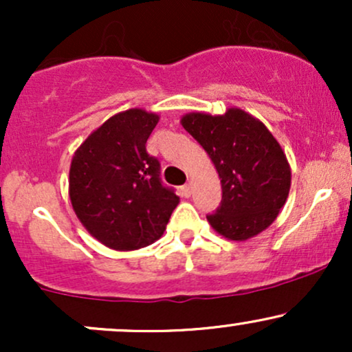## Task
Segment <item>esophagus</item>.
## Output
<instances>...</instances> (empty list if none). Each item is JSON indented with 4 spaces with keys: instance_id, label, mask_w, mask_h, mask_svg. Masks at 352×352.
Returning <instances> with one entry per match:
<instances>
[{
    "instance_id": "esophagus-1",
    "label": "esophagus",
    "mask_w": 352,
    "mask_h": 352,
    "mask_svg": "<svg viewBox=\"0 0 352 352\" xmlns=\"http://www.w3.org/2000/svg\"><path fill=\"white\" fill-rule=\"evenodd\" d=\"M180 193H182V197H185V199H188V197L192 195V185L185 184L184 187L180 188Z\"/></svg>"
}]
</instances>
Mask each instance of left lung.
I'll return each mask as SVG.
<instances>
[{"label":"left lung","mask_w":352,"mask_h":352,"mask_svg":"<svg viewBox=\"0 0 352 352\" xmlns=\"http://www.w3.org/2000/svg\"><path fill=\"white\" fill-rule=\"evenodd\" d=\"M182 127L199 142L221 182V204L207 220L233 241L256 236L276 220L292 187L285 151L260 119L238 107L225 114L188 112Z\"/></svg>","instance_id":"1"}]
</instances>
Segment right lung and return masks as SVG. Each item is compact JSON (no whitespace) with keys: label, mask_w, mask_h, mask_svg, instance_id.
Instances as JSON below:
<instances>
[{"label":"right lung","mask_w":352,"mask_h":352,"mask_svg":"<svg viewBox=\"0 0 352 352\" xmlns=\"http://www.w3.org/2000/svg\"><path fill=\"white\" fill-rule=\"evenodd\" d=\"M160 117L129 109L109 117L72 155L69 199L96 240L117 252L152 245L164 235L180 199L160 182V164L145 142Z\"/></svg>","instance_id":"obj_1"}]
</instances>
